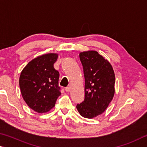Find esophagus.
<instances>
[{"mask_svg": "<svg viewBox=\"0 0 147 147\" xmlns=\"http://www.w3.org/2000/svg\"><path fill=\"white\" fill-rule=\"evenodd\" d=\"M65 90L67 92H70V90H71V87H69V86L66 87V88H65Z\"/></svg>", "mask_w": 147, "mask_h": 147, "instance_id": "34e87169", "label": "esophagus"}]
</instances>
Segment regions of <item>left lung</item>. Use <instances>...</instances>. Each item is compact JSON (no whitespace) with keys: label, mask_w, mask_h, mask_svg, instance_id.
<instances>
[{"label":"left lung","mask_w":147,"mask_h":147,"mask_svg":"<svg viewBox=\"0 0 147 147\" xmlns=\"http://www.w3.org/2000/svg\"><path fill=\"white\" fill-rule=\"evenodd\" d=\"M83 64L84 80V100L77 105L83 117L92 119L102 114L115 94V78L110 62L95 50L79 53Z\"/></svg>","instance_id":"8db88e82"}]
</instances>
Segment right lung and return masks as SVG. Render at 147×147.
<instances>
[{"mask_svg":"<svg viewBox=\"0 0 147 147\" xmlns=\"http://www.w3.org/2000/svg\"><path fill=\"white\" fill-rule=\"evenodd\" d=\"M58 53L38 56L27 64L20 73L19 86L23 99L31 109L38 114L47 113L55 107L61 93L59 73L53 64Z\"/></svg>","mask_w":147,"mask_h":147,"instance_id":"right-lung-1","label":"right lung"}]
</instances>
